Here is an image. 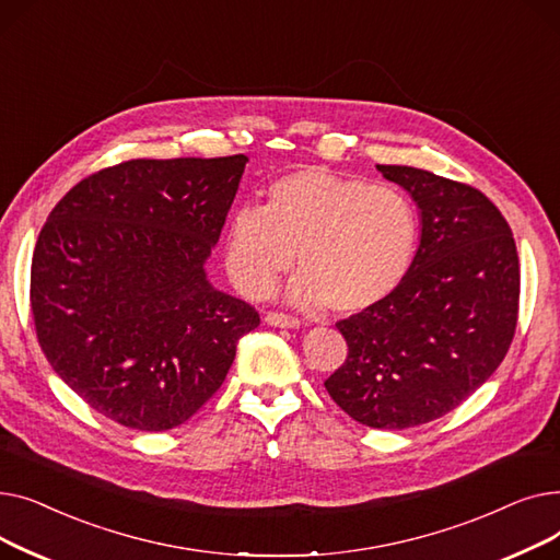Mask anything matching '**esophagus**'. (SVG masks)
<instances>
[{
	"instance_id": "obj_1",
	"label": "esophagus",
	"mask_w": 560,
	"mask_h": 560,
	"mask_svg": "<svg viewBox=\"0 0 560 560\" xmlns=\"http://www.w3.org/2000/svg\"><path fill=\"white\" fill-rule=\"evenodd\" d=\"M265 322H268L270 327H277V329H300L302 322L298 317H290V315H283V313H268L265 315Z\"/></svg>"
}]
</instances>
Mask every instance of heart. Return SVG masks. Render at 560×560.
I'll list each match as a JSON object with an SVG mask.
<instances>
[{
  "label": "heart",
  "instance_id": "heart-1",
  "mask_svg": "<svg viewBox=\"0 0 560 560\" xmlns=\"http://www.w3.org/2000/svg\"><path fill=\"white\" fill-rule=\"evenodd\" d=\"M416 247L418 215L399 188L308 165L275 179L260 206L233 211L224 268L243 295L262 300L298 254L288 300L351 315L393 295Z\"/></svg>",
  "mask_w": 560,
  "mask_h": 560
}]
</instances>
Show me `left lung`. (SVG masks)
<instances>
[{
  "mask_svg": "<svg viewBox=\"0 0 560 560\" xmlns=\"http://www.w3.org/2000/svg\"><path fill=\"white\" fill-rule=\"evenodd\" d=\"M420 209V245L399 288L338 322L349 354L325 388L372 429L443 418L504 361L517 325L511 226L477 188L408 165H376Z\"/></svg>",
  "mask_w": 560,
  "mask_h": 560,
  "instance_id": "obj_1",
  "label": "left lung"
}]
</instances>
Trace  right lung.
Instances as JSON below:
<instances>
[{
  "label": "right lung",
  "instance_id": "right-lung-1",
  "mask_svg": "<svg viewBox=\"0 0 560 560\" xmlns=\"http://www.w3.org/2000/svg\"><path fill=\"white\" fill-rule=\"evenodd\" d=\"M247 161H127L49 213L32 260L38 342L104 418L152 433L184 424L260 325L206 275Z\"/></svg>",
  "mask_w": 560,
  "mask_h": 560
}]
</instances>
